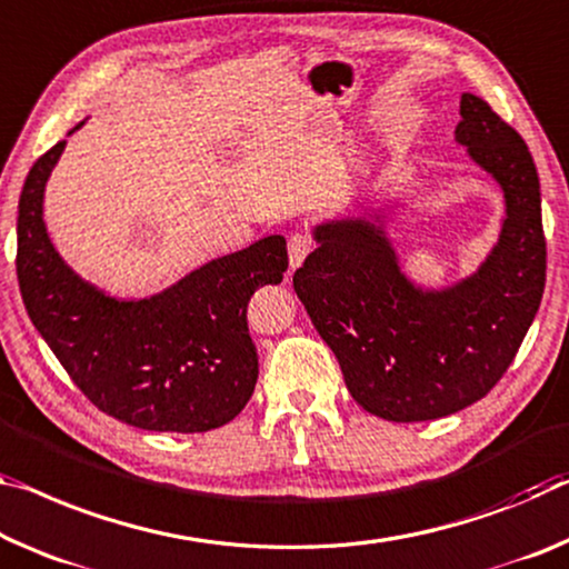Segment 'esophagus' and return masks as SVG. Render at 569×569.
I'll return each instance as SVG.
<instances>
[{"instance_id": "obj_1", "label": "esophagus", "mask_w": 569, "mask_h": 569, "mask_svg": "<svg viewBox=\"0 0 569 569\" xmlns=\"http://www.w3.org/2000/svg\"><path fill=\"white\" fill-rule=\"evenodd\" d=\"M313 248V240L306 236V232H293L288 238V260H291V268H299L303 263V258L309 256Z\"/></svg>"}]
</instances>
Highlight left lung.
<instances>
[{"label":"left lung","instance_id":"1","mask_svg":"<svg viewBox=\"0 0 569 569\" xmlns=\"http://www.w3.org/2000/svg\"><path fill=\"white\" fill-rule=\"evenodd\" d=\"M456 141L507 202L476 273L446 288L412 283L382 214L317 224L319 248L293 273L351 398L392 422L446 418L481 400L517 357L545 293L542 194L525 139L483 98L463 93Z\"/></svg>","mask_w":569,"mask_h":569}]
</instances>
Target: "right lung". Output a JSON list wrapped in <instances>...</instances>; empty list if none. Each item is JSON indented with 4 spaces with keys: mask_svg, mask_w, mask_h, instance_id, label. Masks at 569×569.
I'll list each match as a JSON object with an SVG mask.
<instances>
[{
    "mask_svg": "<svg viewBox=\"0 0 569 569\" xmlns=\"http://www.w3.org/2000/svg\"><path fill=\"white\" fill-rule=\"evenodd\" d=\"M62 149L66 141H58L34 161L20 194L17 281L34 329L80 392L126 426L157 432L224 426L256 390L248 301L260 286L283 281L286 240L270 236L214 258L149 299H113L83 281L48 238L44 184Z\"/></svg>",
    "mask_w": 569,
    "mask_h": 569,
    "instance_id": "add662e5",
    "label": "right lung"
}]
</instances>
